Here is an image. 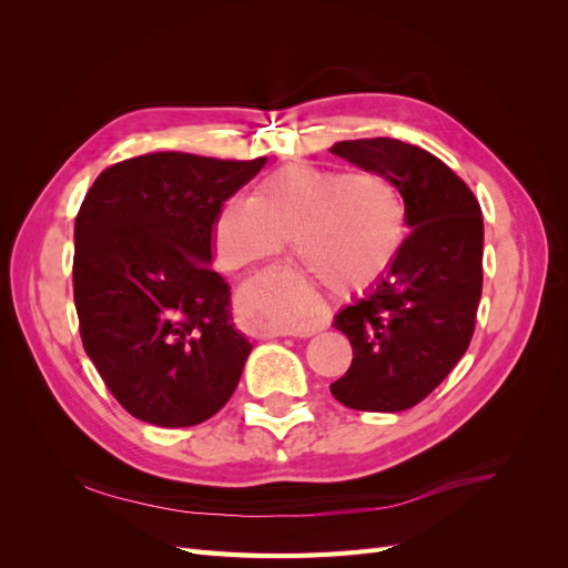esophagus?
Returning a JSON list of instances; mask_svg holds the SVG:
<instances>
[{"label":"esophagus","mask_w":568,"mask_h":568,"mask_svg":"<svg viewBox=\"0 0 568 568\" xmlns=\"http://www.w3.org/2000/svg\"><path fill=\"white\" fill-rule=\"evenodd\" d=\"M326 324H329V311H326V307H322V305H317V307H313V311H307L305 315L291 320L284 326H280L277 334H288V336L305 338V336H313V334L322 332Z\"/></svg>","instance_id":"1"}]
</instances>
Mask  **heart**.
<instances>
[{"label":"heart","mask_w":568,"mask_h":568,"mask_svg":"<svg viewBox=\"0 0 568 568\" xmlns=\"http://www.w3.org/2000/svg\"><path fill=\"white\" fill-rule=\"evenodd\" d=\"M405 232V201L390 178L296 163L257 182L253 199L222 201L211 236L220 263L232 270L280 255L294 239L307 272L341 294H357L384 280ZM265 301L282 324L313 303L315 291L294 274Z\"/></svg>","instance_id":"1"}]
</instances>
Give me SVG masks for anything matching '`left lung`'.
<instances>
[{
  "label": "left lung",
  "instance_id": "obj_1",
  "mask_svg": "<svg viewBox=\"0 0 568 568\" xmlns=\"http://www.w3.org/2000/svg\"><path fill=\"white\" fill-rule=\"evenodd\" d=\"M329 151L390 178L409 230L384 280L334 317L353 363L329 388L351 409L400 412L422 403L469 348L484 288V217L471 189L419 146L374 136Z\"/></svg>",
  "mask_w": 568,
  "mask_h": 568
}]
</instances>
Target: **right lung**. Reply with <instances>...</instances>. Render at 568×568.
Instances as JSON below:
<instances>
[{
    "label": "right lung",
    "mask_w": 568,
    "mask_h": 568,
    "mask_svg": "<svg viewBox=\"0 0 568 568\" xmlns=\"http://www.w3.org/2000/svg\"><path fill=\"white\" fill-rule=\"evenodd\" d=\"M159 151L101 173L75 217L73 294L84 353L132 417L201 424L242 379L248 338L211 267L213 217L265 165Z\"/></svg>",
    "instance_id": "obj_1"
}]
</instances>
